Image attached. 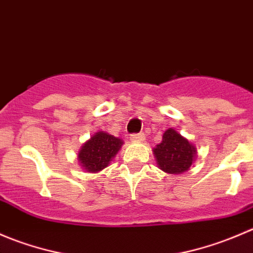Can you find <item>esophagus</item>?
Segmentation results:
<instances>
[{
    "instance_id": "34e87169",
    "label": "esophagus",
    "mask_w": 253,
    "mask_h": 253,
    "mask_svg": "<svg viewBox=\"0 0 253 253\" xmlns=\"http://www.w3.org/2000/svg\"><path fill=\"white\" fill-rule=\"evenodd\" d=\"M145 139L144 134L143 133H134L131 136V141L132 142H143Z\"/></svg>"
}]
</instances>
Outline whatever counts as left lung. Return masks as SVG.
<instances>
[{
	"label": "left lung",
	"mask_w": 253,
	"mask_h": 253,
	"mask_svg": "<svg viewBox=\"0 0 253 253\" xmlns=\"http://www.w3.org/2000/svg\"><path fill=\"white\" fill-rule=\"evenodd\" d=\"M153 153L160 170L176 175L187 171L197 155L195 145L174 128L164 132L162 143L153 149Z\"/></svg>",
	"instance_id": "8db88e82"
}]
</instances>
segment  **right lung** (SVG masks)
Instances as JSON below:
<instances>
[{
  "instance_id": "right-lung-1",
  "label": "right lung",
  "mask_w": 253,
  "mask_h": 253,
  "mask_svg": "<svg viewBox=\"0 0 253 253\" xmlns=\"http://www.w3.org/2000/svg\"><path fill=\"white\" fill-rule=\"evenodd\" d=\"M124 142L112 134L99 131L82 145L78 162L86 172H98L105 169L119 153Z\"/></svg>"
}]
</instances>
